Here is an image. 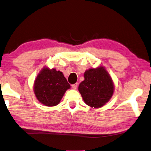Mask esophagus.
<instances>
[{
  "label": "esophagus",
  "instance_id": "1",
  "mask_svg": "<svg viewBox=\"0 0 151 151\" xmlns=\"http://www.w3.org/2000/svg\"><path fill=\"white\" fill-rule=\"evenodd\" d=\"M77 87H78V84L77 83L72 85V88H73V89H74V90H76Z\"/></svg>",
  "mask_w": 151,
  "mask_h": 151
}]
</instances>
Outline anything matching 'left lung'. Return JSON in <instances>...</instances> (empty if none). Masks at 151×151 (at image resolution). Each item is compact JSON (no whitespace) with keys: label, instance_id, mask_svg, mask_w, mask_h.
Returning a JSON list of instances; mask_svg holds the SVG:
<instances>
[{"label":"left lung","instance_id":"obj_1","mask_svg":"<svg viewBox=\"0 0 151 151\" xmlns=\"http://www.w3.org/2000/svg\"><path fill=\"white\" fill-rule=\"evenodd\" d=\"M113 80L105 67L99 65L84 73V81L78 86V92L85 103L91 107L100 108L111 99L114 92Z\"/></svg>","mask_w":151,"mask_h":151}]
</instances>
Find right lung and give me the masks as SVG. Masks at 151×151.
Returning <instances> with one entry per match:
<instances>
[{
  "label": "right lung",
  "instance_id": "right-lung-1",
  "mask_svg": "<svg viewBox=\"0 0 151 151\" xmlns=\"http://www.w3.org/2000/svg\"><path fill=\"white\" fill-rule=\"evenodd\" d=\"M70 88L62 72L44 66L36 76L33 91L37 99L44 105L53 107L60 103L65 92Z\"/></svg>",
  "mask_w": 151,
  "mask_h": 151
}]
</instances>
